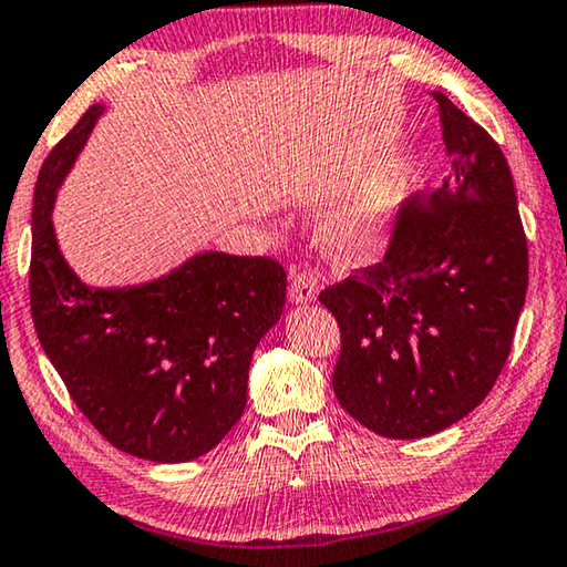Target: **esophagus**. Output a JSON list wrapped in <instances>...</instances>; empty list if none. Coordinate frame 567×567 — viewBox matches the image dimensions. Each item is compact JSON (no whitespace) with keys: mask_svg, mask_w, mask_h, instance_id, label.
Returning a JSON list of instances; mask_svg holds the SVG:
<instances>
[{"mask_svg":"<svg viewBox=\"0 0 567 567\" xmlns=\"http://www.w3.org/2000/svg\"><path fill=\"white\" fill-rule=\"evenodd\" d=\"M317 293H319V276L313 271H301L291 278L289 299L293 303H309L317 299Z\"/></svg>","mask_w":567,"mask_h":567,"instance_id":"34e87169","label":"esophagus"}]
</instances>
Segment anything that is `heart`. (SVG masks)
<instances>
[{
  "instance_id": "obj_1",
  "label": "heart",
  "mask_w": 567,
  "mask_h": 567,
  "mask_svg": "<svg viewBox=\"0 0 567 567\" xmlns=\"http://www.w3.org/2000/svg\"><path fill=\"white\" fill-rule=\"evenodd\" d=\"M402 198L394 173H374L347 193L321 223V238L333 254L364 258L384 246Z\"/></svg>"
}]
</instances>
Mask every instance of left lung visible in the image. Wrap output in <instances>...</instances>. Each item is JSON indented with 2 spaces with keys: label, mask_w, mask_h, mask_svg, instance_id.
<instances>
[{
  "label": "left lung",
  "mask_w": 567,
  "mask_h": 567,
  "mask_svg": "<svg viewBox=\"0 0 567 567\" xmlns=\"http://www.w3.org/2000/svg\"><path fill=\"white\" fill-rule=\"evenodd\" d=\"M440 105L450 173L396 213L384 258L329 286L341 354L333 394L367 430L420 440L467 416L495 386L527 291V238L499 145Z\"/></svg>",
  "instance_id": "left-lung-1"
}]
</instances>
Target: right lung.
<instances>
[{
	"label": "right lung",
	"instance_id": "obj_1",
	"mask_svg": "<svg viewBox=\"0 0 567 567\" xmlns=\"http://www.w3.org/2000/svg\"><path fill=\"white\" fill-rule=\"evenodd\" d=\"M105 113L92 105L52 147L34 185L30 306L37 339L90 424L151 462H190L246 410L250 357L281 319L284 266L206 250L168 276L92 289L60 254L58 188Z\"/></svg>",
	"mask_w": 567,
	"mask_h": 567
}]
</instances>
